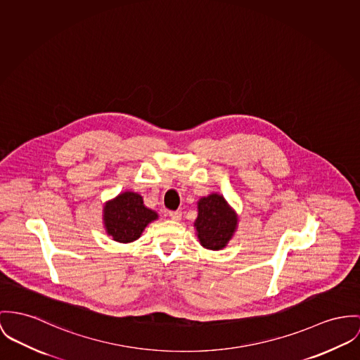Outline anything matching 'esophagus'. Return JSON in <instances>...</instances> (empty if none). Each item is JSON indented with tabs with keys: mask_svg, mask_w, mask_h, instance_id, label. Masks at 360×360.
<instances>
[{
	"mask_svg": "<svg viewBox=\"0 0 360 360\" xmlns=\"http://www.w3.org/2000/svg\"><path fill=\"white\" fill-rule=\"evenodd\" d=\"M168 217L172 219V221H179L182 218V212L181 211H169L168 212Z\"/></svg>",
	"mask_w": 360,
	"mask_h": 360,
	"instance_id": "34e87169",
	"label": "esophagus"
}]
</instances>
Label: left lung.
I'll list each match as a JSON object with an SVG mask.
<instances>
[{"label": "left lung", "mask_w": 360, "mask_h": 360, "mask_svg": "<svg viewBox=\"0 0 360 360\" xmlns=\"http://www.w3.org/2000/svg\"><path fill=\"white\" fill-rule=\"evenodd\" d=\"M197 208L198 215L194 227L200 244L211 250L224 248L237 229V214L230 208L224 197L218 193L200 198Z\"/></svg>", "instance_id": "1"}]
</instances>
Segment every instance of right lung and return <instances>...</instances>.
I'll use <instances>...</instances> for the list:
<instances>
[{
  "label": "right lung",
  "instance_id": "obj_1",
  "mask_svg": "<svg viewBox=\"0 0 360 360\" xmlns=\"http://www.w3.org/2000/svg\"><path fill=\"white\" fill-rule=\"evenodd\" d=\"M103 219L108 236L126 244L139 240L145 227L158 219V214L143 205L139 193L124 192L105 202Z\"/></svg>",
  "mask_w": 360,
  "mask_h": 360
}]
</instances>
